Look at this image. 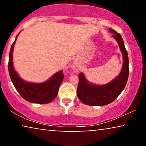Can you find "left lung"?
<instances>
[{
  "instance_id": "left-lung-1",
  "label": "left lung",
  "mask_w": 146,
  "mask_h": 146,
  "mask_svg": "<svg viewBox=\"0 0 146 146\" xmlns=\"http://www.w3.org/2000/svg\"><path fill=\"white\" fill-rule=\"evenodd\" d=\"M112 36L117 41L122 54L123 65L120 73L112 81L104 85L93 84L86 78L84 74L78 76L79 82L77 88V96L84 104L102 106L109 104L115 100L120 94L126 85L129 75V60L122 37L114 30L109 29Z\"/></svg>"
}]
</instances>
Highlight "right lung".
I'll return each instance as SVG.
<instances>
[{
    "label": "right lung",
    "instance_id": "add662e5",
    "mask_svg": "<svg viewBox=\"0 0 146 146\" xmlns=\"http://www.w3.org/2000/svg\"><path fill=\"white\" fill-rule=\"evenodd\" d=\"M19 33L16 36L9 53V72L13 85L20 95L29 102L40 104L50 103L58 92L59 87L64 78L63 71L58 72L49 80L42 83L28 82L22 79L14 68L13 60L14 46Z\"/></svg>",
    "mask_w": 146,
    "mask_h": 146
}]
</instances>
